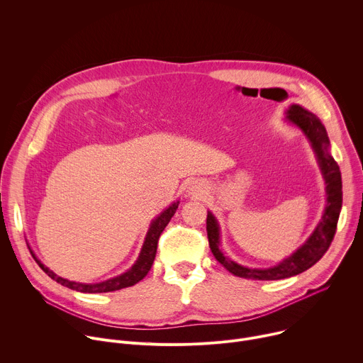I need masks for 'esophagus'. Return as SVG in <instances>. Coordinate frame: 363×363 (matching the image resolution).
Returning <instances> with one entry per match:
<instances>
[{
    "label": "esophagus",
    "mask_w": 363,
    "mask_h": 363,
    "mask_svg": "<svg viewBox=\"0 0 363 363\" xmlns=\"http://www.w3.org/2000/svg\"><path fill=\"white\" fill-rule=\"evenodd\" d=\"M192 191H198V192H199L201 189H199V186H196V185H195V186H192Z\"/></svg>",
    "instance_id": "obj_1"
}]
</instances>
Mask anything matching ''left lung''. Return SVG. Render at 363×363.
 Here are the masks:
<instances>
[{"label": "left lung", "instance_id": "8db88e82", "mask_svg": "<svg viewBox=\"0 0 363 363\" xmlns=\"http://www.w3.org/2000/svg\"><path fill=\"white\" fill-rule=\"evenodd\" d=\"M287 119L297 125L312 142L315 152L318 153V160L323 172V178L326 181V192H328V206L325 210L323 218L316 227L315 233L310 235L303 247H300L291 257L286 258L279 266L272 269H248L242 267L230 258L224 257L220 251V230L214 216L208 211L206 216V234H208L210 248L217 260L234 276L251 280H280L287 279L296 274H300L315 266L323 254L330 247L333 237L336 234L337 220L342 208V175L339 171L337 162L332 158L329 153V138L326 135V129L319 121V118L308 111H304L298 105L290 106L287 111Z\"/></svg>", "mask_w": 363, "mask_h": 363}]
</instances>
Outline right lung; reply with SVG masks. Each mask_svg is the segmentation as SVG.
<instances>
[{
  "label": "right lung",
  "mask_w": 363,
  "mask_h": 363,
  "mask_svg": "<svg viewBox=\"0 0 363 363\" xmlns=\"http://www.w3.org/2000/svg\"><path fill=\"white\" fill-rule=\"evenodd\" d=\"M178 203L175 202L172 203L168 210H165L157 220H155L150 224V228L146 234L142 251L139 254L138 262L133 264V267L130 270H128L126 273H123L119 277L106 280L103 283H96V284H82V283H74V281H69L66 279L59 277L57 274H55L51 270H48L40 260H37V257L33 254L35 263L40 266V269L50 277L56 280L57 283H60L62 286H66L72 290L76 291H82V293H106V291H115V290H121L125 287H130L133 284H136L138 281H140L147 272L150 270L153 260H155V255H157V247H158V241L160 237L162 234V231L165 230V227L168 225V223L171 221V218L174 217L177 208H178Z\"/></svg>",
  "instance_id": "1"
}]
</instances>
